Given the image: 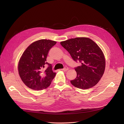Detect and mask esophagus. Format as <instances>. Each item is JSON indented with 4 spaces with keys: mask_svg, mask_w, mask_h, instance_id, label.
<instances>
[{
    "mask_svg": "<svg viewBox=\"0 0 124 124\" xmlns=\"http://www.w3.org/2000/svg\"><path fill=\"white\" fill-rule=\"evenodd\" d=\"M62 70H63V71H67V70H68V68L67 67H65L63 69H62Z\"/></svg>",
    "mask_w": 124,
    "mask_h": 124,
    "instance_id": "esophagus-1",
    "label": "esophagus"
}]
</instances>
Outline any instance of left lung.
<instances>
[{
  "label": "left lung",
  "mask_w": 124,
  "mask_h": 124,
  "mask_svg": "<svg viewBox=\"0 0 124 124\" xmlns=\"http://www.w3.org/2000/svg\"><path fill=\"white\" fill-rule=\"evenodd\" d=\"M76 62L81 63L75 67L77 77L70 81L77 88L85 89L98 83L102 77L106 61L102 51L95 42L88 38L79 37L61 42Z\"/></svg>",
  "instance_id": "1"
}]
</instances>
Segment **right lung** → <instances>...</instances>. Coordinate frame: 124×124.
<instances>
[{
    "label": "right lung",
    "mask_w": 124,
    "mask_h": 124,
    "mask_svg": "<svg viewBox=\"0 0 124 124\" xmlns=\"http://www.w3.org/2000/svg\"><path fill=\"white\" fill-rule=\"evenodd\" d=\"M56 43L50 40H39L31 43L22 54L18 62V73L29 88L40 91L51 84L56 73L52 71V65L46 61L49 51ZM46 64L48 67L45 70Z\"/></svg>",
    "instance_id": "right-lung-1"
}]
</instances>
